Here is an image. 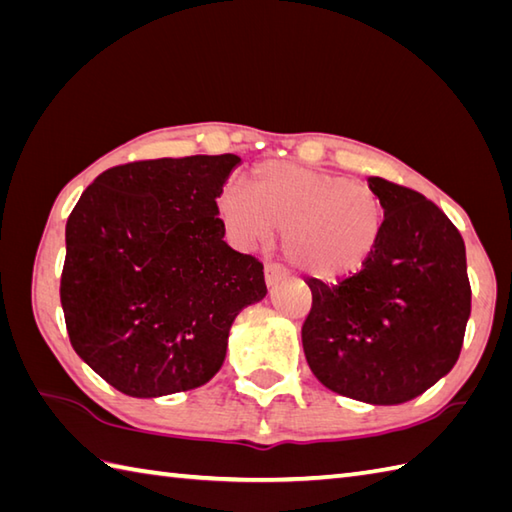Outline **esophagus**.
I'll use <instances>...</instances> for the list:
<instances>
[{
	"label": "esophagus",
	"instance_id": "esophagus-1",
	"mask_svg": "<svg viewBox=\"0 0 512 512\" xmlns=\"http://www.w3.org/2000/svg\"><path fill=\"white\" fill-rule=\"evenodd\" d=\"M288 277V273H286V268H281V266H277V264H268L266 266V286L268 288H275L279 281H284Z\"/></svg>",
	"mask_w": 512,
	"mask_h": 512
}]
</instances>
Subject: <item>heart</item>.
I'll return each instance as SVG.
<instances>
[{
    "label": "heart",
    "mask_w": 512,
    "mask_h": 512,
    "mask_svg": "<svg viewBox=\"0 0 512 512\" xmlns=\"http://www.w3.org/2000/svg\"><path fill=\"white\" fill-rule=\"evenodd\" d=\"M217 211L242 244L284 231V255L319 279L361 270L385 228L383 202L367 184L284 160L255 167L253 191L228 184Z\"/></svg>",
    "instance_id": "1"
}]
</instances>
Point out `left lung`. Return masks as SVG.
<instances>
[{"label":"left lung","mask_w":512,"mask_h":512,"mask_svg":"<svg viewBox=\"0 0 512 512\" xmlns=\"http://www.w3.org/2000/svg\"><path fill=\"white\" fill-rule=\"evenodd\" d=\"M385 228L361 273L336 286L310 279L312 310L301 330L306 361L336 394L400 405L458 363L471 284L464 239L422 193L367 178Z\"/></svg>","instance_id":"8db88e82"}]
</instances>
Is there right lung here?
Returning a JSON list of instances; mask_svg holds the SVG:
<instances>
[{
	"mask_svg": "<svg viewBox=\"0 0 512 512\" xmlns=\"http://www.w3.org/2000/svg\"><path fill=\"white\" fill-rule=\"evenodd\" d=\"M235 154L103 171L65 224L61 306L74 352L134 398L220 372L228 332L266 297L264 266L224 242L217 198Z\"/></svg>",
	"mask_w": 512,
	"mask_h": 512,
	"instance_id": "add662e5",
	"label": "right lung"
}]
</instances>
